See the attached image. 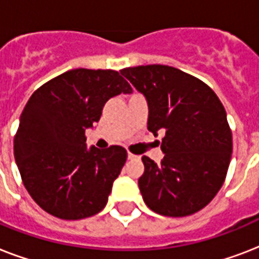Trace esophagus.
Returning a JSON list of instances; mask_svg holds the SVG:
<instances>
[{"instance_id": "1", "label": "esophagus", "mask_w": 259, "mask_h": 259, "mask_svg": "<svg viewBox=\"0 0 259 259\" xmlns=\"http://www.w3.org/2000/svg\"><path fill=\"white\" fill-rule=\"evenodd\" d=\"M127 158H129V160H134V158H137V156L133 153H130V152H127Z\"/></svg>"}]
</instances>
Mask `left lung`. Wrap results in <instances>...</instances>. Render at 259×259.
<instances>
[{
  "label": "left lung",
  "mask_w": 259,
  "mask_h": 259,
  "mask_svg": "<svg viewBox=\"0 0 259 259\" xmlns=\"http://www.w3.org/2000/svg\"><path fill=\"white\" fill-rule=\"evenodd\" d=\"M121 74L146 98L148 130L165 134L160 164L144 156L138 179L145 204L164 217H188L212 200L225 183L233 136L226 110L200 79L175 67H129Z\"/></svg>",
  "instance_id": "8db88e82"
}]
</instances>
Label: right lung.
Segmentation results:
<instances>
[{"label":"right lung","instance_id":"obj_1","mask_svg":"<svg viewBox=\"0 0 259 259\" xmlns=\"http://www.w3.org/2000/svg\"><path fill=\"white\" fill-rule=\"evenodd\" d=\"M132 91L117 71L76 68L32 94L14 136V158L26 191L44 211L78 221L105 208L127 152L118 145L87 149L84 133L110 98Z\"/></svg>","mask_w":259,"mask_h":259}]
</instances>
